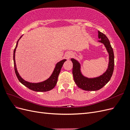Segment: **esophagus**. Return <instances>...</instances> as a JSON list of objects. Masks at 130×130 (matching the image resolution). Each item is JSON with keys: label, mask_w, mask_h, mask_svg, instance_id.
Masks as SVG:
<instances>
[{"label": "esophagus", "mask_w": 130, "mask_h": 130, "mask_svg": "<svg viewBox=\"0 0 130 130\" xmlns=\"http://www.w3.org/2000/svg\"><path fill=\"white\" fill-rule=\"evenodd\" d=\"M72 54L71 53H68L67 55V58L69 59L70 57L72 56Z\"/></svg>", "instance_id": "esophagus-1"}]
</instances>
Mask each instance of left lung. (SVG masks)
Segmentation results:
<instances>
[{"instance_id": "8db88e82", "label": "left lung", "mask_w": 130, "mask_h": 130, "mask_svg": "<svg viewBox=\"0 0 130 130\" xmlns=\"http://www.w3.org/2000/svg\"><path fill=\"white\" fill-rule=\"evenodd\" d=\"M98 37L100 40V42L105 45L109 53V64L106 72L99 77L88 78L82 75L80 72V65L76 60L72 58L73 62V75L74 80L78 87L85 90H98L107 84L112 76L115 66V56L113 48L110 44L109 41L106 35L98 31Z\"/></svg>"}]
</instances>
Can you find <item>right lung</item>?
<instances>
[{
    "mask_svg": "<svg viewBox=\"0 0 130 130\" xmlns=\"http://www.w3.org/2000/svg\"><path fill=\"white\" fill-rule=\"evenodd\" d=\"M21 37H20V38H21ZM18 41L17 42L16 46H15V48L14 49V52H13V61H14V72L18 80L20 81L23 85H24L25 86H26V87L29 88L31 90H34V91H36V92H46V91H49V90L54 88L57 84L58 76L59 74L60 73L63 64L64 62L66 61V60H63L60 62L57 63L52 75H51V76L48 78V79H47L46 80L43 82H40V83H37V84L30 83V82L25 81V80H23V78L19 76L16 68V66H15L14 56H15V49H16L17 46Z\"/></svg>",
    "mask_w": 130,
    "mask_h": 130,
    "instance_id": "1",
    "label": "right lung"
}]
</instances>
